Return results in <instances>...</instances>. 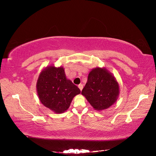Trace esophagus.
<instances>
[{
	"label": "esophagus",
	"instance_id": "1",
	"mask_svg": "<svg viewBox=\"0 0 156 156\" xmlns=\"http://www.w3.org/2000/svg\"><path fill=\"white\" fill-rule=\"evenodd\" d=\"M78 88H80V90H82V88H83V84H79V85H78Z\"/></svg>",
	"mask_w": 156,
	"mask_h": 156
}]
</instances>
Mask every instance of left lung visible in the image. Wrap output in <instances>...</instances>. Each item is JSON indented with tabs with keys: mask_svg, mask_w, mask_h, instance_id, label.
<instances>
[{
	"mask_svg": "<svg viewBox=\"0 0 156 156\" xmlns=\"http://www.w3.org/2000/svg\"><path fill=\"white\" fill-rule=\"evenodd\" d=\"M82 94L96 111L113 105L119 95V85L112 73L105 68H95L89 72Z\"/></svg>",
	"mask_w": 156,
	"mask_h": 156,
	"instance_id": "left-lung-1",
	"label": "left lung"
}]
</instances>
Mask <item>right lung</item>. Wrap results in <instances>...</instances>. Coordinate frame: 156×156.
<instances>
[{
  "mask_svg": "<svg viewBox=\"0 0 156 156\" xmlns=\"http://www.w3.org/2000/svg\"><path fill=\"white\" fill-rule=\"evenodd\" d=\"M39 101L55 113L68 110L75 96L80 90L66 78L64 68L50 65L41 70L36 84Z\"/></svg>",
  "mask_w": 156,
  "mask_h": 156,
  "instance_id": "1",
  "label": "right lung"
}]
</instances>
